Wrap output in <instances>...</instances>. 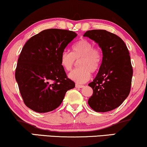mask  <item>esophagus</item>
Segmentation results:
<instances>
[{
	"mask_svg": "<svg viewBox=\"0 0 147 147\" xmlns=\"http://www.w3.org/2000/svg\"><path fill=\"white\" fill-rule=\"evenodd\" d=\"M75 87H77V88H83V87H84V85H79V84H76Z\"/></svg>",
	"mask_w": 147,
	"mask_h": 147,
	"instance_id": "34e87169",
	"label": "esophagus"
}]
</instances>
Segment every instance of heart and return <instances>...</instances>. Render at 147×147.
Returning <instances> with one entry per match:
<instances>
[{"label": "heart", "mask_w": 147, "mask_h": 147, "mask_svg": "<svg viewBox=\"0 0 147 147\" xmlns=\"http://www.w3.org/2000/svg\"><path fill=\"white\" fill-rule=\"evenodd\" d=\"M72 51L65 50L60 55V64L66 71H70L79 61L80 68L70 72V79L84 83L91 79L92 72H97L102 62V53L94 47L90 40L81 38L72 46Z\"/></svg>", "instance_id": "obj_1"}]
</instances>
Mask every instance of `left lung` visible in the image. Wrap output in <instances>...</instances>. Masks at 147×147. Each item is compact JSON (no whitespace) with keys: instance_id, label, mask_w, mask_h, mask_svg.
Listing matches in <instances>:
<instances>
[{"instance_id":"obj_1","label":"left lung","mask_w":147,"mask_h":147,"mask_svg":"<svg viewBox=\"0 0 147 147\" xmlns=\"http://www.w3.org/2000/svg\"><path fill=\"white\" fill-rule=\"evenodd\" d=\"M83 36L97 42L103 54L97 76L88 84L94 91L88 104L96 112L111 111L130 92L133 68L129 51L120 37L105 30H88Z\"/></svg>"}]
</instances>
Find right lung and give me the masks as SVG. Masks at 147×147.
<instances>
[{"mask_svg":"<svg viewBox=\"0 0 147 147\" xmlns=\"http://www.w3.org/2000/svg\"><path fill=\"white\" fill-rule=\"evenodd\" d=\"M77 34L51 28L31 37L22 48L16 79L24 102L37 113L57 109L68 90L75 87L60 64V55Z\"/></svg>","mask_w":147,"mask_h":147,"instance_id":"right-lung-1","label":"right lung"}]
</instances>
